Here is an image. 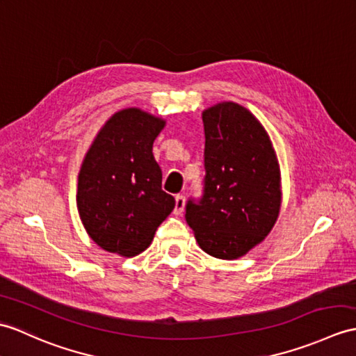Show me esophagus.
<instances>
[{
  "label": "esophagus",
  "mask_w": 356,
  "mask_h": 356,
  "mask_svg": "<svg viewBox=\"0 0 356 356\" xmlns=\"http://www.w3.org/2000/svg\"><path fill=\"white\" fill-rule=\"evenodd\" d=\"M185 209V197L184 195H176V206H175V213L180 216L181 212Z\"/></svg>",
  "instance_id": "obj_1"
}]
</instances>
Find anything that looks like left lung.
<instances>
[{"instance_id":"left-lung-1","label":"left lung","mask_w":356,"mask_h":356,"mask_svg":"<svg viewBox=\"0 0 356 356\" xmlns=\"http://www.w3.org/2000/svg\"><path fill=\"white\" fill-rule=\"evenodd\" d=\"M204 194L186 204V222L200 249L232 261L261 244L275 227L282 185L271 139L259 120L234 102L203 113Z\"/></svg>"}]
</instances>
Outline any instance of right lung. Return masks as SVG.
<instances>
[{
  "mask_svg": "<svg viewBox=\"0 0 356 356\" xmlns=\"http://www.w3.org/2000/svg\"><path fill=\"white\" fill-rule=\"evenodd\" d=\"M165 124L139 107L121 109L103 124L85 154L77 209L89 238L106 252L126 258L143 253L175 209L153 156Z\"/></svg>",
  "mask_w": 356,
  "mask_h": 356,
  "instance_id": "1",
  "label": "right lung"
}]
</instances>
